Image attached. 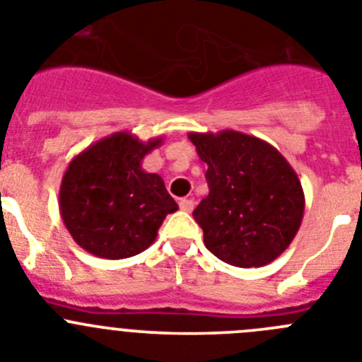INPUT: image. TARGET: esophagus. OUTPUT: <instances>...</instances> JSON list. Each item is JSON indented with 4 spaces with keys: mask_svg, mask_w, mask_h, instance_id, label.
<instances>
[{
    "mask_svg": "<svg viewBox=\"0 0 362 362\" xmlns=\"http://www.w3.org/2000/svg\"><path fill=\"white\" fill-rule=\"evenodd\" d=\"M179 209L183 210V212H192L194 210V199H188V197L179 199Z\"/></svg>",
    "mask_w": 362,
    "mask_h": 362,
    "instance_id": "34e87169",
    "label": "esophagus"
}]
</instances>
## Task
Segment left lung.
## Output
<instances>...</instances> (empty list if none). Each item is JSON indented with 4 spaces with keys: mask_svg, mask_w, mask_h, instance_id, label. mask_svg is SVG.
Segmentation results:
<instances>
[{
    "mask_svg": "<svg viewBox=\"0 0 362 362\" xmlns=\"http://www.w3.org/2000/svg\"><path fill=\"white\" fill-rule=\"evenodd\" d=\"M209 165V196L194 210L204 246L239 268L264 267L296 238L305 214V192L290 163L255 136L221 130L190 132Z\"/></svg>",
    "mask_w": 362,
    "mask_h": 362,
    "instance_id": "obj_1",
    "label": "left lung"
}]
</instances>
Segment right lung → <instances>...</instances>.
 I'll return each mask as SVG.
<instances>
[{
  "label": "right lung",
  "instance_id": "add662e5",
  "mask_svg": "<svg viewBox=\"0 0 362 362\" xmlns=\"http://www.w3.org/2000/svg\"><path fill=\"white\" fill-rule=\"evenodd\" d=\"M163 137L141 141L132 132H114L92 143L70 161L59 187V214L72 239L95 257L141 254L177 203L161 175L143 170L146 153Z\"/></svg>",
  "mask_w": 362,
  "mask_h": 362
}]
</instances>
